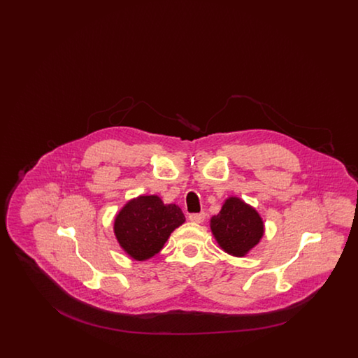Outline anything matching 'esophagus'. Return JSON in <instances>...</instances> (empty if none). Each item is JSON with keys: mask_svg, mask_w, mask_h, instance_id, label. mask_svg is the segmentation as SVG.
Returning <instances> with one entry per match:
<instances>
[{"mask_svg": "<svg viewBox=\"0 0 358 358\" xmlns=\"http://www.w3.org/2000/svg\"><path fill=\"white\" fill-rule=\"evenodd\" d=\"M205 219L204 212H200V213H190L189 215V220L193 222H203Z\"/></svg>", "mask_w": 358, "mask_h": 358, "instance_id": "34e87169", "label": "esophagus"}]
</instances>
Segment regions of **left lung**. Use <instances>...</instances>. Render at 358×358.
Returning <instances> with one entry per match:
<instances>
[{"mask_svg": "<svg viewBox=\"0 0 358 358\" xmlns=\"http://www.w3.org/2000/svg\"><path fill=\"white\" fill-rule=\"evenodd\" d=\"M210 229L222 250L235 256L245 255L264 232L255 209L236 197L228 199L220 213L212 217Z\"/></svg>", "mask_w": 358, "mask_h": 358, "instance_id": "8db88e82", "label": "left lung"}]
</instances>
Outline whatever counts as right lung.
I'll list each match as a JSON object with an SVG mask.
<instances>
[{
    "label": "right lung",
    "mask_w": 358,
    "mask_h": 358,
    "mask_svg": "<svg viewBox=\"0 0 358 358\" xmlns=\"http://www.w3.org/2000/svg\"><path fill=\"white\" fill-rule=\"evenodd\" d=\"M184 222L180 206L165 205L158 196H139L123 206L114 231L129 255L145 260L158 254L171 232Z\"/></svg>",
    "instance_id": "add662e5"
}]
</instances>
